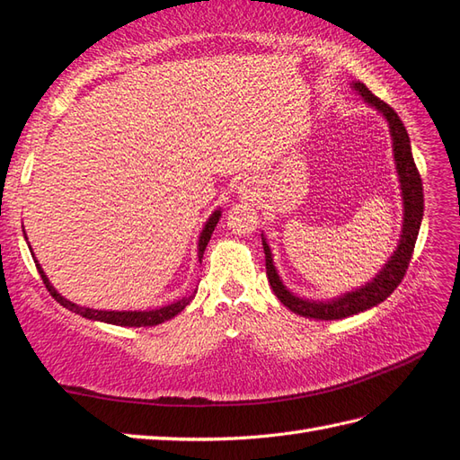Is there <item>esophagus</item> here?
<instances>
[{"label": "esophagus", "mask_w": 460, "mask_h": 460, "mask_svg": "<svg viewBox=\"0 0 460 460\" xmlns=\"http://www.w3.org/2000/svg\"><path fill=\"white\" fill-rule=\"evenodd\" d=\"M240 192H242V195H246V192H248V189H246V185H243L242 189H240Z\"/></svg>", "instance_id": "1"}]
</instances>
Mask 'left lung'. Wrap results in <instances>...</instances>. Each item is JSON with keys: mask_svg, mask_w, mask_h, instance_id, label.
<instances>
[{"mask_svg": "<svg viewBox=\"0 0 460 460\" xmlns=\"http://www.w3.org/2000/svg\"><path fill=\"white\" fill-rule=\"evenodd\" d=\"M352 88L364 98L366 104L380 111V114L385 118L387 126H390L395 171H397V177H400V189H402V199H403V226L400 234V242H397V248L392 253V258L387 260V263L382 268V271L377 273L370 283L362 285L360 289L349 291L331 301L303 299L285 288L278 270H275L273 265L271 250L261 234V243H263V253H265V271H268V279L273 293L278 295V299L289 311L297 313L301 316H307V319H316V321L344 319V316L372 309L377 303H382L390 297L397 285L402 283L407 265L411 261L415 240H417V234H420V226L423 220V182L420 177V171L415 167L410 136H407L403 121L395 114L394 108L387 106L380 98H376L362 83H354Z\"/></svg>", "mask_w": 460, "mask_h": 460, "instance_id": "8db88e82", "label": "left lung"}]
</instances>
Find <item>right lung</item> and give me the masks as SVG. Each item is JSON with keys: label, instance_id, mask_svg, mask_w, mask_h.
<instances>
[{"label": "right lung", "instance_id": "obj_1", "mask_svg": "<svg viewBox=\"0 0 460 460\" xmlns=\"http://www.w3.org/2000/svg\"><path fill=\"white\" fill-rule=\"evenodd\" d=\"M220 217H222L220 210H214L210 214V218L207 220V224H204V228L200 232V238H199V246H197L199 248V261H202V253H204V250H207V243L212 236L214 228H217ZM25 240H27V236H25ZM33 260H35V253H33ZM35 265H37V270L40 273V279H43L49 293L53 295V297L60 305H63V307H66L68 311H73V313L84 316V319H90V321H100V323L118 324V326H155V324L165 323V321L172 319L175 314H179L192 301V297H195V293H192V295H189V297H182L179 301H172L171 305H165V307L151 309V311H98V309H90V307H80V305L65 299L63 295H60L53 288V285H50L49 278L45 275L43 268H40V263L37 260H35Z\"/></svg>", "mask_w": 460, "mask_h": 460}]
</instances>
